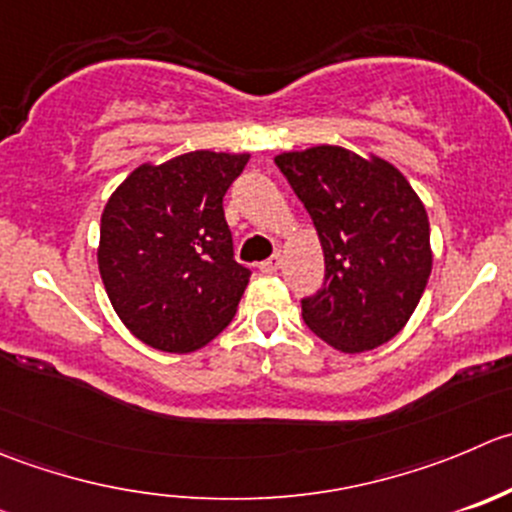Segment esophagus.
<instances>
[{
  "instance_id": "esophagus-1",
  "label": "esophagus",
  "mask_w": 512,
  "mask_h": 512,
  "mask_svg": "<svg viewBox=\"0 0 512 512\" xmlns=\"http://www.w3.org/2000/svg\"><path fill=\"white\" fill-rule=\"evenodd\" d=\"M280 265H282V257L280 255H272L270 260L262 262L260 272H262V275H275V272L280 270Z\"/></svg>"
}]
</instances>
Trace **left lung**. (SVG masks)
Here are the masks:
<instances>
[{
	"label": "left lung",
	"instance_id": "obj_1",
	"mask_svg": "<svg viewBox=\"0 0 512 512\" xmlns=\"http://www.w3.org/2000/svg\"><path fill=\"white\" fill-rule=\"evenodd\" d=\"M275 165L320 237L325 282L302 300V320L340 352L393 340L418 307L433 270L430 222L410 182L380 157L317 145Z\"/></svg>",
	"mask_w": 512,
	"mask_h": 512
}]
</instances>
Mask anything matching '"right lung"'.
Here are the masks:
<instances>
[{"mask_svg":"<svg viewBox=\"0 0 512 512\" xmlns=\"http://www.w3.org/2000/svg\"><path fill=\"white\" fill-rule=\"evenodd\" d=\"M250 155L197 150L140 165L102 212L99 275L124 327L162 352H192L235 317L250 270L235 260L222 197Z\"/></svg>","mask_w":512,"mask_h":512,"instance_id":"add662e5","label":"right lung"}]
</instances>
